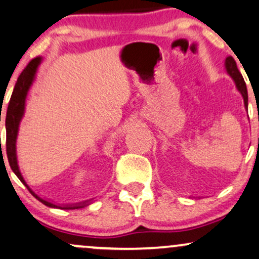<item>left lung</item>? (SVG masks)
<instances>
[{"mask_svg":"<svg viewBox=\"0 0 259 259\" xmlns=\"http://www.w3.org/2000/svg\"><path fill=\"white\" fill-rule=\"evenodd\" d=\"M226 68H227L228 74L232 76L233 80L235 81L236 87H238V90L240 91V93H241L242 97H244L245 108L247 109V105H248L247 88H246V83H245V81H244V77H242L241 72L239 71L238 65H236V62H235V60H234V58L232 56L227 57V59H226Z\"/></svg>","mask_w":259,"mask_h":259,"instance_id":"left-lung-1","label":"left lung"}]
</instances>
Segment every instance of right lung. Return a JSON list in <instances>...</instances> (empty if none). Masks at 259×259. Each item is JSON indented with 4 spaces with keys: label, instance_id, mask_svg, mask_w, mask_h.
I'll return each mask as SVG.
<instances>
[{
    "label": "right lung",
    "instance_id": "obj_1",
    "mask_svg": "<svg viewBox=\"0 0 259 259\" xmlns=\"http://www.w3.org/2000/svg\"><path fill=\"white\" fill-rule=\"evenodd\" d=\"M41 63V58L36 57L29 62V64L25 66V69L21 71V74L18 77L17 83H15L13 93H12L11 99H9L8 108H7V115H6V131H7V138H6V151H7V157L8 162L11 168L13 169V172L17 175V177L25 184L27 190L32 194L36 199L39 200L44 205L48 206V207H58V208H64V209H75L83 207L84 203L77 206H66V207H62V206L53 205V203L42 200L41 197H38L35 193H32V190L27 187L25 181L21 177L19 168H18L17 163V155H15V139H17V133H18V126L21 120V116L24 114V104H25V98L27 91H29L30 84L32 83L33 77H35L36 70L37 66Z\"/></svg>",
    "mask_w": 259,
    "mask_h": 259
}]
</instances>
